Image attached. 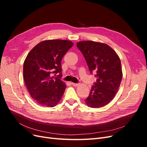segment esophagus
Wrapping results in <instances>:
<instances>
[{
	"mask_svg": "<svg viewBox=\"0 0 147 147\" xmlns=\"http://www.w3.org/2000/svg\"><path fill=\"white\" fill-rule=\"evenodd\" d=\"M71 84H72V85L74 86H77L78 85V83H71Z\"/></svg>",
	"mask_w": 147,
	"mask_h": 147,
	"instance_id": "obj_1",
	"label": "esophagus"
}]
</instances>
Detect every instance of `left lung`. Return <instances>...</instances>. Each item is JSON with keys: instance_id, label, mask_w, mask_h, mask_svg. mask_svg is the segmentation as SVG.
Returning a JSON list of instances; mask_svg holds the SVG:
<instances>
[{"instance_id": "obj_1", "label": "left lung", "mask_w": 147, "mask_h": 147, "mask_svg": "<svg viewBox=\"0 0 147 147\" xmlns=\"http://www.w3.org/2000/svg\"><path fill=\"white\" fill-rule=\"evenodd\" d=\"M85 59L90 73L96 74V82L85 99L87 105L100 108L108 104L118 91L123 78L121 61L108 45L93 41L77 43Z\"/></svg>"}]
</instances>
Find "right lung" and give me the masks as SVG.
Listing matches in <instances>:
<instances>
[{
  "instance_id": "obj_1",
  "label": "right lung",
  "mask_w": 147,
  "mask_h": 147,
  "mask_svg": "<svg viewBox=\"0 0 147 147\" xmlns=\"http://www.w3.org/2000/svg\"><path fill=\"white\" fill-rule=\"evenodd\" d=\"M74 43L49 40L38 43L24 62L23 77L31 97L43 107H53L63 96L66 84L61 80V60ZM55 74L56 77H52Z\"/></svg>"
}]
</instances>
